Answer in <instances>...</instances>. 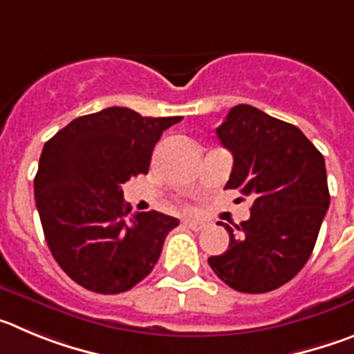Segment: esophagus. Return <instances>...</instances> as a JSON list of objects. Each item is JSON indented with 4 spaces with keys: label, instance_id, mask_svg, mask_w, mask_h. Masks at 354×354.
Listing matches in <instances>:
<instances>
[{
    "label": "esophagus",
    "instance_id": "1",
    "mask_svg": "<svg viewBox=\"0 0 354 354\" xmlns=\"http://www.w3.org/2000/svg\"><path fill=\"white\" fill-rule=\"evenodd\" d=\"M185 225L192 229V231H203V229L206 227L205 222L201 221H185Z\"/></svg>",
    "mask_w": 354,
    "mask_h": 354
}]
</instances>
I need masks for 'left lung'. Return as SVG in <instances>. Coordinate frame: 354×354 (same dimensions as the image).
<instances>
[{"instance_id":"obj_1","label":"left lung","mask_w":354,"mask_h":354,"mask_svg":"<svg viewBox=\"0 0 354 354\" xmlns=\"http://www.w3.org/2000/svg\"><path fill=\"white\" fill-rule=\"evenodd\" d=\"M216 138L234 160L225 189L240 190L252 206L236 232L225 224L227 250L208 263L236 291H273L314 250L330 206L324 158L298 127L247 104L229 111Z\"/></svg>"}]
</instances>
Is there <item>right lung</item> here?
I'll return each instance as SVG.
<instances>
[{"instance_id":"1","label":"right lung","mask_w":354,"mask_h":354,"mask_svg":"<svg viewBox=\"0 0 354 354\" xmlns=\"http://www.w3.org/2000/svg\"><path fill=\"white\" fill-rule=\"evenodd\" d=\"M181 116L146 118L107 107L75 118L46 142L35 201L49 250L88 291L118 295L149 275L178 218L130 213L122 185L148 174L162 132Z\"/></svg>"}]
</instances>
